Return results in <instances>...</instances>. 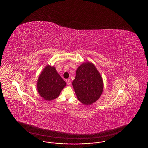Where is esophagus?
Returning a JSON list of instances; mask_svg holds the SVG:
<instances>
[{"mask_svg": "<svg viewBox=\"0 0 148 148\" xmlns=\"http://www.w3.org/2000/svg\"><path fill=\"white\" fill-rule=\"evenodd\" d=\"M66 82H67V84H68V85H69V86H70V85H71V80H70V79H68V80H66Z\"/></svg>", "mask_w": 148, "mask_h": 148, "instance_id": "34e87169", "label": "esophagus"}]
</instances>
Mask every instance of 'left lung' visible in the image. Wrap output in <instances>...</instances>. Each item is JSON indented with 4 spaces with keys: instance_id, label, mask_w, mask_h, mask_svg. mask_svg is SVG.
<instances>
[{
    "instance_id": "obj_1",
    "label": "left lung",
    "mask_w": 148,
    "mask_h": 148,
    "mask_svg": "<svg viewBox=\"0 0 148 148\" xmlns=\"http://www.w3.org/2000/svg\"><path fill=\"white\" fill-rule=\"evenodd\" d=\"M73 86L79 101L84 105H89L101 97L104 83L94 64L87 62L82 63L77 68Z\"/></svg>"
}]
</instances>
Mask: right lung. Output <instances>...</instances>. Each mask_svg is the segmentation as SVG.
I'll return each instance as SVG.
<instances>
[{
    "label": "right lung",
    "instance_id": "1",
    "mask_svg": "<svg viewBox=\"0 0 148 148\" xmlns=\"http://www.w3.org/2000/svg\"><path fill=\"white\" fill-rule=\"evenodd\" d=\"M66 86V82L57 72L55 66L47 65L38 78L36 87L41 97L46 101H50L59 97Z\"/></svg>",
    "mask_w": 148,
    "mask_h": 148
}]
</instances>
